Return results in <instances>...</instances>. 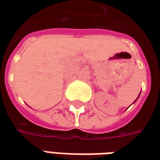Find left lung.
Instances as JSON below:
<instances>
[{
  "label": "left lung",
  "instance_id": "8db88e82",
  "mask_svg": "<svg viewBox=\"0 0 160 160\" xmlns=\"http://www.w3.org/2000/svg\"><path fill=\"white\" fill-rule=\"evenodd\" d=\"M140 94H141V93H140ZM139 96H140V95H139ZM139 96H138V97H139ZM136 99H137V98H136Z\"/></svg>",
  "mask_w": 160,
  "mask_h": 160
}]
</instances>
